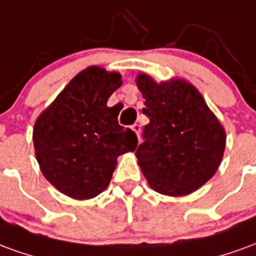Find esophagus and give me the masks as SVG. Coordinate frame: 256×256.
I'll return each mask as SVG.
<instances>
[{"label":"esophagus","instance_id":"1","mask_svg":"<svg viewBox=\"0 0 256 256\" xmlns=\"http://www.w3.org/2000/svg\"><path fill=\"white\" fill-rule=\"evenodd\" d=\"M132 130L135 132L136 135L139 136V134H140V124H138V122H135V124L132 126Z\"/></svg>","mask_w":256,"mask_h":256}]
</instances>
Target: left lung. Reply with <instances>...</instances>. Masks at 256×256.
<instances>
[{
	"label": "left lung",
	"instance_id": "1",
	"mask_svg": "<svg viewBox=\"0 0 256 256\" xmlns=\"http://www.w3.org/2000/svg\"><path fill=\"white\" fill-rule=\"evenodd\" d=\"M150 122L136 150L138 164L154 191L182 196L196 191L217 172L226 135L202 94L187 80L156 83L138 74Z\"/></svg>",
	"mask_w": 256,
	"mask_h": 256
}]
</instances>
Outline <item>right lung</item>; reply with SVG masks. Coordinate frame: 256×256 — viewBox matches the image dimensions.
Segmentation results:
<instances>
[{"label":"right lung","mask_w":256,"mask_h":256,"mask_svg":"<svg viewBox=\"0 0 256 256\" xmlns=\"http://www.w3.org/2000/svg\"><path fill=\"white\" fill-rule=\"evenodd\" d=\"M121 83L118 72L88 66L35 121L39 168L66 196L84 200L100 195L109 186L118 156L138 146L135 132L118 124L120 112L108 106Z\"/></svg>","instance_id":"obj_1"}]
</instances>
